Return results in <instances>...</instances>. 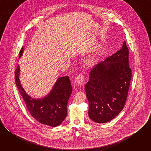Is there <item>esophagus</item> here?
Masks as SVG:
<instances>
[{
    "mask_svg": "<svg viewBox=\"0 0 151 151\" xmlns=\"http://www.w3.org/2000/svg\"><path fill=\"white\" fill-rule=\"evenodd\" d=\"M83 79H84L83 76L82 75L79 74L75 78L74 82L77 85H81L83 83Z\"/></svg>",
    "mask_w": 151,
    "mask_h": 151,
    "instance_id": "esophagus-1",
    "label": "esophagus"
}]
</instances>
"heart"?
I'll return each mask as SVG.
<instances>
[{
    "label": "heart",
    "mask_w": 151,
    "mask_h": 151,
    "mask_svg": "<svg viewBox=\"0 0 151 151\" xmlns=\"http://www.w3.org/2000/svg\"><path fill=\"white\" fill-rule=\"evenodd\" d=\"M100 45H97L94 51H93L85 58L84 61V65L87 68H91L94 66L98 60V50Z\"/></svg>",
    "instance_id": "1"
}]
</instances>
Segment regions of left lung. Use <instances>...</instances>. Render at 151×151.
<instances>
[{"mask_svg": "<svg viewBox=\"0 0 151 151\" xmlns=\"http://www.w3.org/2000/svg\"><path fill=\"white\" fill-rule=\"evenodd\" d=\"M129 51L124 42L121 50L96 65L85 85L89 103L88 115L97 123H105L123 109L132 79Z\"/></svg>", "mask_w": 151, "mask_h": 151, "instance_id": "8db88e82", "label": "left lung"}]
</instances>
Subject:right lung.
Returning <instances> with one entry per match:
<instances>
[{"mask_svg":"<svg viewBox=\"0 0 151 151\" xmlns=\"http://www.w3.org/2000/svg\"><path fill=\"white\" fill-rule=\"evenodd\" d=\"M23 51V47L19 53V57ZM19 73L18 65L15 71V84L32 116L41 124L51 127L61 124L67 116V104L72 92L69 77L59 78L48 96L43 99H33L22 87Z\"/></svg>","mask_w":151,"mask_h":151,"instance_id":"right-lung-1","label":"right lung"}]
</instances>
